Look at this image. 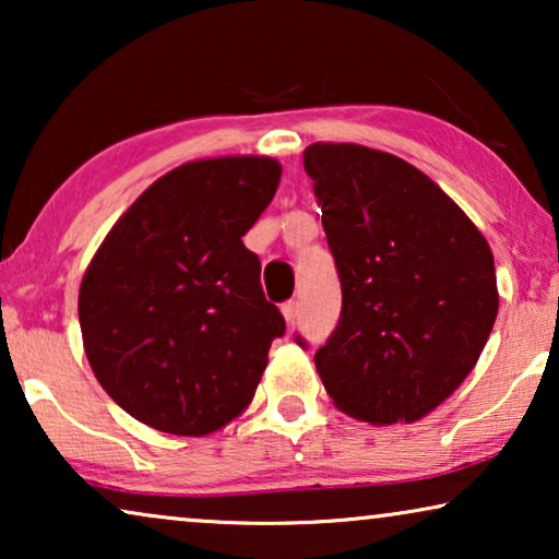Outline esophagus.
Instances as JSON below:
<instances>
[{
  "instance_id": "1",
  "label": "esophagus",
  "mask_w": 559,
  "mask_h": 559,
  "mask_svg": "<svg viewBox=\"0 0 559 559\" xmlns=\"http://www.w3.org/2000/svg\"><path fill=\"white\" fill-rule=\"evenodd\" d=\"M282 316H285V320L289 325L295 323V318H297V300H287V302H282Z\"/></svg>"
}]
</instances>
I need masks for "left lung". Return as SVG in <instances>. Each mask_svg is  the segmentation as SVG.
Masks as SVG:
<instances>
[{
  "label": "left lung",
  "instance_id": "obj_1",
  "mask_svg": "<svg viewBox=\"0 0 559 559\" xmlns=\"http://www.w3.org/2000/svg\"><path fill=\"white\" fill-rule=\"evenodd\" d=\"M302 163L343 293L338 325L316 354L325 392L361 423H417L463 384L491 335V247L407 159L316 142Z\"/></svg>",
  "mask_w": 559,
  "mask_h": 559
}]
</instances>
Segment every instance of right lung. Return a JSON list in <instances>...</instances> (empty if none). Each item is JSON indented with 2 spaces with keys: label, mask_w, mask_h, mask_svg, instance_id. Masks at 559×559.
I'll list each match as a JSON object with an SVG mask.
<instances>
[{
  "label": "right lung",
  "mask_w": 559,
  "mask_h": 559,
  "mask_svg": "<svg viewBox=\"0 0 559 559\" xmlns=\"http://www.w3.org/2000/svg\"><path fill=\"white\" fill-rule=\"evenodd\" d=\"M264 155L193 159L157 178L96 249L79 289L83 350L104 392L159 432H216L254 400L285 318L241 236L272 203Z\"/></svg>",
  "instance_id": "1"
}]
</instances>
